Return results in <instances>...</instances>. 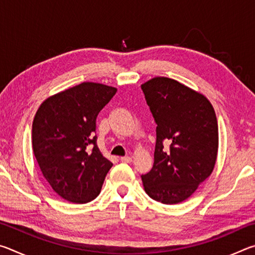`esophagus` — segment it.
<instances>
[{"label":"esophagus","mask_w":255,"mask_h":255,"mask_svg":"<svg viewBox=\"0 0 255 255\" xmlns=\"http://www.w3.org/2000/svg\"><path fill=\"white\" fill-rule=\"evenodd\" d=\"M120 161L124 163H130L132 161V158L130 156H123V157H120Z\"/></svg>","instance_id":"esophagus-1"}]
</instances>
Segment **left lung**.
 Listing matches in <instances>:
<instances>
[{
    "instance_id": "obj_1",
    "label": "left lung",
    "mask_w": 255,
    "mask_h": 255,
    "mask_svg": "<svg viewBox=\"0 0 255 255\" xmlns=\"http://www.w3.org/2000/svg\"><path fill=\"white\" fill-rule=\"evenodd\" d=\"M156 124L154 164L141 175L145 191L165 205L192 195L214 170L218 150V125L211 103L167 77L141 85Z\"/></svg>"
}]
</instances>
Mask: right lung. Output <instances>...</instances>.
<instances>
[{"label": "right lung", "instance_id": "1", "mask_svg": "<svg viewBox=\"0 0 255 255\" xmlns=\"http://www.w3.org/2000/svg\"><path fill=\"white\" fill-rule=\"evenodd\" d=\"M117 92L84 82L42 103L32 124V149L54 191L75 204L100 193L112 163L97 145V117Z\"/></svg>", "mask_w": 255, "mask_h": 255}]
</instances>
